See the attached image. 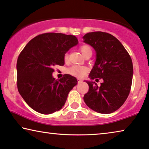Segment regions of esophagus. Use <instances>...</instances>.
I'll use <instances>...</instances> for the list:
<instances>
[{"instance_id":"34e87169","label":"esophagus","mask_w":149,"mask_h":149,"mask_svg":"<svg viewBox=\"0 0 149 149\" xmlns=\"http://www.w3.org/2000/svg\"><path fill=\"white\" fill-rule=\"evenodd\" d=\"M82 81H83V80H82V79H77V82H78V83H81Z\"/></svg>"}]
</instances>
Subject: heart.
<instances>
[{
  "instance_id": "obj_1",
  "label": "heart",
  "mask_w": 149,
  "mask_h": 149,
  "mask_svg": "<svg viewBox=\"0 0 149 149\" xmlns=\"http://www.w3.org/2000/svg\"><path fill=\"white\" fill-rule=\"evenodd\" d=\"M80 50L82 53V54L84 55V56L88 53H92V49H91L90 46L87 45H81L80 47ZM68 58V53H65V54L64 55V59H65V60H67ZM88 68H86V66L79 65H74L68 69L67 72L69 74L74 75V76L77 77H81L86 74V73L88 72Z\"/></svg>"
}]
</instances>
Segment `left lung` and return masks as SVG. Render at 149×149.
<instances>
[{
	"mask_svg": "<svg viewBox=\"0 0 149 149\" xmlns=\"http://www.w3.org/2000/svg\"><path fill=\"white\" fill-rule=\"evenodd\" d=\"M84 42L96 52V60L89 77L102 79L100 86L86 81L89 90L84 100L89 108L101 114H110L123 105L132 86L133 65L130 55L120 42L109 33H88Z\"/></svg>",
	"mask_w": 149,
	"mask_h": 149,
	"instance_id": "obj_1",
	"label": "left lung"
}]
</instances>
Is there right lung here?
I'll return each mask as SVG.
<instances>
[{"mask_svg": "<svg viewBox=\"0 0 149 149\" xmlns=\"http://www.w3.org/2000/svg\"><path fill=\"white\" fill-rule=\"evenodd\" d=\"M74 35L47 33L39 35L26 44L17 63V84L19 94L31 108L43 114L61 109L69 92L77 84L72 75L55 79V65H64V55L76 45Z\"/></svg>", "mask_w": 149, "mask_h": 149, "instance_id": "right-lung-1", "label": "right lung"}]
</instances>
